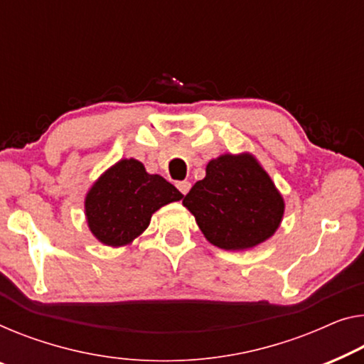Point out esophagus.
Wrapping results in <instances>:
<instances>
[{
	"instance_id": "1",
	"label": "esophagus",
	"mask_w": 364,
	"mask_h": 364,
	"mask_svg": "<svg viewBox=\"0 0 364 364\" xmlns=\"http://www.w3.org/2000/svg\"><path fill=\"white\" fill-rule=\"evenodd\" d=\"M176 186H178V189H180L183 194H188L189 189H191V183H189V181H180V183L176 184Z\"/></svg>"
}]
</instances>
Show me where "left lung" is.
Instances as JSON below:
<instances>
[{"label":"left lung","instance_id":"left-lung-1","mask_svg":"<svg viewBox=\"0 0 364 364\" xmlns=\"http://www.w3.org/2000/svg\"><path fill=\"white\" fill-rule=\"evenodd\" d=\"M209 243L222 250H248L279 229L284 199L252 154H224L205 166L183 199Z\"/></svg>","mask_w":364,"mask_h":364}]
</instances>
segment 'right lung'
<instances>
[{"instance_id":"right-lung-1","label":"right lung","mask_w":364,"mask_h":364,"mask_svg":"<svg viewBox=\"0 0 364 364\" xmlns=\"http://www.w3.org/2000/svg\"><path fill=\"white\" fill-rule=\"evenodd\" d=\"M181 198L164 176L147 173L142 161L122 159L86 193V224L102 245H130L144 234L156 210Z\"/></svg>"}]
</instances>
